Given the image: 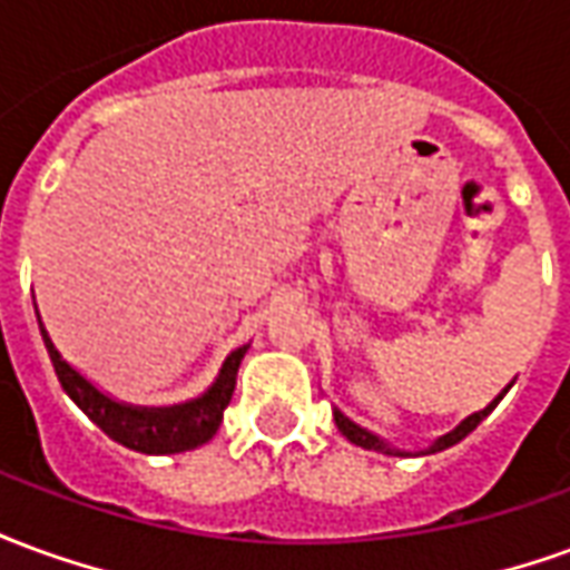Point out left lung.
Listing matches in <instances>:
<instances>
[{
    "label": "left lung",
    "mask_w": 570,
    "mask_h": 570,
    "mask_svg": "<svg viewBox=\"0 0 570 570\" xmlns=\"http://www.w3.org/2000/svg\"><path fill=\"white\" fill-rule=\"evenodd\" d=\"M507 391H510V387H507ZM507 391H503V394H507ZM503 394L498 396L494 403H489V406L482 409V412H473V415H466V419L452 430V433H445V436H440V440L433 442V445H428V449H424V452H421V454L442 452V449H449V445H454V442L464 440L466 433H470V430H476L479 421L485 419L491 409L501 403ZM333 415H335V424H338V430H342V433H345L347 440L354 442V445H363V449H372V452H382V454H406V452H400V449H394V445H387V442H384V440H379V436H375V433H370V430H366V428H360V424H354V421H351V419H345V415H342L338 409H335Z\"/></svg>",
    "instance_id": "8db88e82"
}]
</instances>
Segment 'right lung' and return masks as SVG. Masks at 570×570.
Returning <instances> with one entry per match:
<instances>
[{
	"label": "right lung",
	"instance_id": "1",
	"mask_svg": "<svg viewBox=\"0 0 570 570\" xmlns=\"http://www.w3.org/2000/svg\"><path fill=\"white\" fill-rule=\"evenodd\" d=\"M45 347H48V357L55 363L57 379L60 387L67 391L69 400L88 415V419L104 430L109 440L128 445L134 452L142 454H176L188 452V449H198L207 440H213V433L223 424L225 406L232 403L235 394V379L237 366L247 354V345L232 351L225 357L223 370L216 375V382L198 396V400H188L179 406H161V409H146V406H128V403H118L112 396H106L104 391H97L81 372L69 366L67 360L60 357V351L55 342L45 333L42 321Z\"/></svg>",
	"mask_w": 570,
	"mask_h": 570
}]
</instances>
